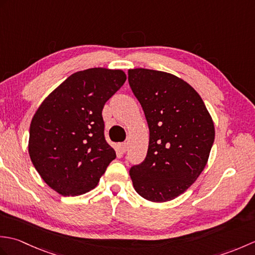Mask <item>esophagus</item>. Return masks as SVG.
<instances>
[{
  "label": "esophagus",
  "mask_w": 255,
  "mask_h": 255,
  "mask_svg": "<svg viewBox=\"0 0 255 255\" xmlns=\"http://www.w3.org/2000/svg\"><path fill=\"white\" fill-rule=\"evenodd\" d=\"M119 147H121V150L123 151V152H126V150H127V143L126 142L121 143V145H119Z\"/></svg>",
  "instance_id": "34e87169"
}]
</instances>
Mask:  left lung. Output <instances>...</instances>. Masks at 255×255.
I'll return each mask as SVG.
<instances>
[{"label": "left lung", "mask_w": 255, "mask_h": 255, "mask_svg": "<svg viewBox=\"0 0 255 255\" xmlns=\"http://www.w3.org/2000/svg\"><path fill=\"white\" fill-rule=\"evenodd\" d=\"M128 82L150 131L147 156L129 171L132 185L150 202H169L205 169L215 140L214 122L197 92L175 75L130 69Z\"/></svg>", "instance_id": "8db88e82"}]
</instances>
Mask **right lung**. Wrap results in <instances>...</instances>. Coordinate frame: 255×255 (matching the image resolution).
I'll return each mask as SVG.
<instances>
[{
  "instance_id": "add662e5",
  "label": "right lung",
  "mask_w": 255,
  "mask_h": 255,
  "mask_svg": "<svg viewBox=\"0 0 255 255\" xmlns=\"http://www.w3.org/2000/svg\"><path fill=\"white\" fill-rule=\"evenodd\" d=\"M122 70L92 68L63 81L38 107L28 152L47 185L63 196L96 187L116 152L106 142L102 111L126 81Z\"/></svg>"
}]
</instances>
